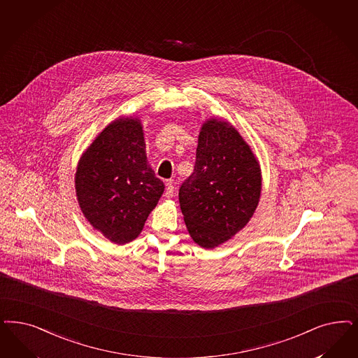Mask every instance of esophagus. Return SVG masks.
Listing matches in <instances>:
<instances>
[{"mask_svg": "<svg viewBox=\"0 0 358 358\" xmlns=\"http://www.w3.org/2000/svg\"><path fill=\"white\" fill-rule=\"evenodd\" d=\"M174 186H173L172 181L166 182V190H165V197L172 198L174 197Z\"/></svg>", "mask_w": 358, "mask_h": 358, "instance_id": "34e87169", "label": "esophagus"}]
</instances>
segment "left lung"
I'll use <instances>...</instances> for the list:
<instances>
[{"mask_svg": "<svg viewBox=\"0 0 358 358\" xmlns=\"http://www.w3.org/2000/svg\"><path fill=\"white\" fill-rule=\"evenodd\" d=\"M259 164L233 125L203 124L194 171L180 187L186 227L201 247L220 246L242 230L258 206Z\"/></svg>", "mask_w": 358, "mask_h": 358, "instance_id": "obj_1", "label": "left lung"}]
</instances>
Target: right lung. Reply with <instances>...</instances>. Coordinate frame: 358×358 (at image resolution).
Listing matches in <instances>:
<instances>
[{
    "label": "right lung",
    "instance_id": "1",
    "mask_svg": "<svg viewBox=\"0 0 358 358\" xmlns=\"http://www.w3.org/2000/svg\"><path fill=\"white\" fill-rule=\"evenodd\" d=\"M75 187L85 217L104 236L119 245L138 236L164 182L149 168L137 119H119L103 129L78 165Z\"/></svg>",
    "mask_w": 358,
    "mask_h": 358
}]
</instances>
